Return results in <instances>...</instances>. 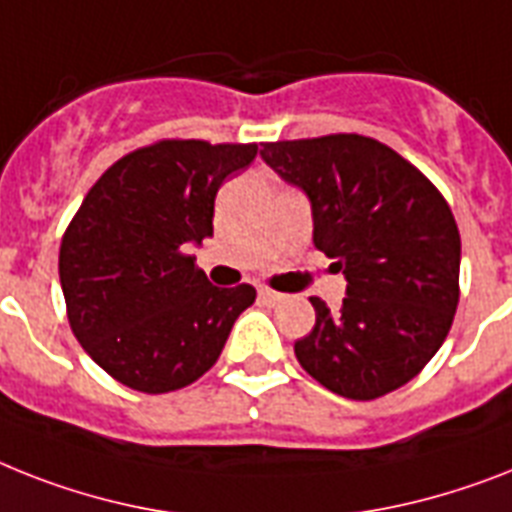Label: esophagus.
<instances>
[{"label": "esophagus", "mask_w": 512, "mask_h": 512, "mask_svg": "<svg viewBox=\"0 0 512 512\" xmlns=\"http://www.w3.org/2000/svg\"><path fill=\"white\" fill-rule=\"evenodd\" d=\"M257 299H260L263 305H278V302L284 299V294L273 292V289H260V292H257Z\"/></svg>", "instance_id": "1"}]
</instances>
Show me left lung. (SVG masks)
Wrapping results in <instances>:
<instances>
[{
	"label": "left lung",
	"instance_id": "left-lung-1",
	"mask_svg": "<svg viewBox=\"0 0 512 512\" xmlns=\"http://www.w3.org/2000/svg\"><path fill=\"white\" fill-rule=\"evenodd\" d=\"M260 157L305 191L313 244L347 278L339 310L318 297L299 365L347 400H376L421 373L458 310L460 234L421 170L368 136L263 144Z\"/></svg>",
	"mask_w": 512,
	"mask_h": 512
}]
</instances>
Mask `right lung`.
<instances>
[{
  "label": "right lung",
  "mask_w": 512,
  "mask_h": 512,
  "mask_svg": "<svg viewBox=\"0 0 512 512\" xmlns=\"http://www.w3.org/2000/svg\"><path fill=\"white\" fill-rule=\"evenodd\" d=\"M257 144L168 139L120 157L70 220L60 247L68 321L99 368L136 392L189 386L215 365L249 284L218 289L186 255L213 236L215 194Z\"/></svg>",
  "instance_id": "1"
}]
</instances>
